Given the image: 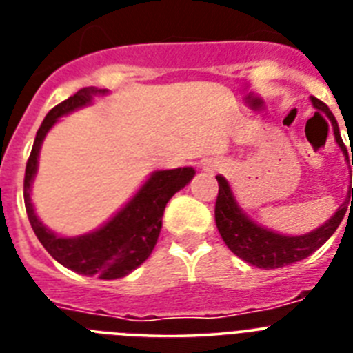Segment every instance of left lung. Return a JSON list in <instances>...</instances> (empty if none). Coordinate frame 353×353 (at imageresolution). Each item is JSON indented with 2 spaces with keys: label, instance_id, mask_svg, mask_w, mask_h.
I'll return each instance as SVG.
<instances>
[{
  "label": "left lung",
  "instance_id": "left-lung-1",
  "mask_svg": "<svg viewBox=\"0 0 353 353\" xmlns=\"http://www.w3.org/2000/svg\"><path fill=\"white\" fill-rule=\"evenodd\" d=\"M311 102L318 111H323L330 118L332 127H334L336 143L343 150V154L347 155V148H345V143H343L338 129V121L332 117L329 108L314 97H311ZM215 179L219 182V194H217V201H215V224H217V230L223 236L224 244L230 248V251L235 252L236 256L254 265V267H260V269H281L285 265H292L313 254L338 230L339 223L347 212V207L341 205L325 224H322L313 232L299 236L283 235V233L267 230L261 224H256L252 219H249L245 212L236 203L228 180L221 174ZM348 194H352L353 203V187L348 189Z\"/></svg>",
  "mask_w": 353,
  "mask_h": 353
}]
</instances>
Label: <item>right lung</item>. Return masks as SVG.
<instances>
[{
  "instance_id": "add662e5",
  "label": "right lung",
  "mask_w": 353,
  "mask_h": 353,
  "mask_svg": "<svg viewBox=\"0 0 353 353\" xmlns=\"http://www.w3.org/2000/svg\"><path fill=\"white\" fill-rule=\"evenodd\" d=\"M104 93H108V90H79L76 95L54 105L48 117L43 118L24 173V205L37 239L58 263L83 276L118 279L138 269L152 254L161 233L166 203L174 192H179L191 182L196 171L192 168L154 171L129 203L104 226L92 233L79 236H60L43 226L31 203V183L39 168V154L43 138L58 118L92 104L93 97Z\"/></svg>"
}]
</instances>
